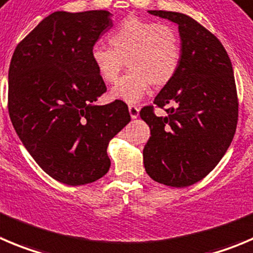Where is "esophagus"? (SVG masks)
Instances as JSON below:
<instances>
[{
  "label": "esophagus",
  "mask_w": 253,
  "mask_h": 253,
  "mask_svg": "<svg viewBox=\"0 0 253 253\" xmlns=\"http://www.w3.org/2000/svg\"><path fill=\"white\" fill-rule=\"evenodd\" d=\"M128 111H129V115H131L132 119H137L138 115H140V108L137 107V106L134 105H131L128 106Z\"/></svg>",
  "instance_id": "obj_1"
}]
</instances>
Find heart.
<instances>
[{"label": "heart", "mask_w": 253, "mask_h": 253, "mask_svg": "<svg viewBox=\"0 0 253 253\" xmlns=\"http://www.w3.org/2000/svg\"><path fill=\"white\" fill-rule=\"evenodd\" d=\"M111 48L94 46L91 60L107 84L119 79L125 65L129 71L111 91V97L136 103L152 84L162 88L174 79L182 61V43L172 26L129 16L108 35Z\"/></svg>", "instance_id": "1"}]
</instances>
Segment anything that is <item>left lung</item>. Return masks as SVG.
<instances>
[{
	"label": "left lung",
	"instance_id": "obj_1",
	"mask_svg": "<svg viewBox=\"0 0 253 253\" xmlns=\"http://www.w3.org/2000/svg\"><path fill=\"white\" fill-rule=\"evenodd\" d=\"M178 25L182 61L178 72L156 96L166 108L159 117L153 106L141 110L151 137L143 164L156 182L187 187L217 166L235 136L238 100L232 63L225 47L192 17L171 11H148Z\"/></svg>",
	"mask_w": 253,
	"mask_h": 253
}]
</instances>
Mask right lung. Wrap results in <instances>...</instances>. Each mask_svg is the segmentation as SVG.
Returning <instances> with one entry per match:
<instances>
[{
	"mask_svg": "<svg viewBox=\"0 0 253 253\" xmlns=\"http://www.w3.org/2000/svg\"><path fill=\"white\" fill-rule=\"evenodd\" d=\"M111 27L108 11H57L17 44L9 63L11 122L39 166L66 185L105 176L108 142L131 121L124 101L94 103L107 88L91 51Z\"/></svg>",
	"mask_w": 253,
	"mask_h": 253,
	"instance_id": "add662e5",
	"label": "right lung"
}]
</instances>
